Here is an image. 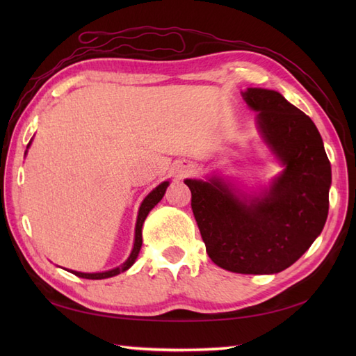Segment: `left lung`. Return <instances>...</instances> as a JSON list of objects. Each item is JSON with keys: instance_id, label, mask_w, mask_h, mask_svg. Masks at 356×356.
Segmentation results:
<instances>
[{"instance_id": "left-lung-1", "label": "left lung", "mask_w": 356, "mask_h": 356, "mask_svg": "<svg viewBox=\"0 0 356 356\" xmlns=\"http://www.w3.org/2000/svg\"><path fill=\"white\" fill-rule=\"evenodd\" d=\"M261 138L284 166L269 190L243 195L220 179H186L209 259L237 274H277L320 236L329 213L330 162L312 119L274 90L241 93Z\"/></svg>"}]
</instances>
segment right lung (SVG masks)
Returning a JSON list of instances; mask_svg holds the SVG:
<instances>
[{"mask_svg": "<svg viewBox=\"0 0 356 356\" xmlns=\"http://www.w3.org/2000/svg\"><path fill=\"white\" fill-rule=\"evenodd\" d=\"M30 145V143H29ZM27 145V148H29ZM168 184L170 182H162L159 186H156L153 191H151L145 199H143L142 205L139 208V214H138V222H136V232H134V246H133V251L130 254V257H128L127 261L122 264V266L119 268H115L111 270H105V272H96V274H86V272H76V270H70L73 272L74 275H78L81 278H88V280H102V278H110V277H115L118 274H120V272H124L127 269H130L133 266V263L136 261V259H138L139 255V251H140V246H142V225L143 222H145V218L148 216V213L151 209H153L159 202L162 200L163 194L166 191V188H168Z\"/></svg>", "mask_w": 356, "mask_h": 356, "instance_id": "add662e5", "label": "right lung"}]
</instances>
